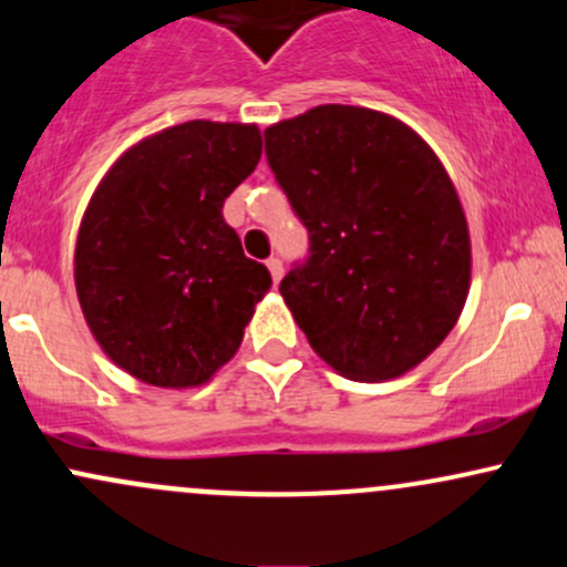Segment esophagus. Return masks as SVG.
Listing matches in <instances>:
<instances>
[{
  "label": "esophagus",
  "mask_w": 567,
  "mask_h": 567,
  "mask_svg": "<svg viewBox=\"0 0 567 567\" xmlns=\"http://www.w3.org/2000/svg\"><path fill=\"white\" fill-rule=\"evenodd\" d=\"M266 266H269V274H271L274 285H279V279H282V274H285L282 260H279V258H269V260H266Z\"/></svg>",
  "instance_id": "1"
}]
</instances>
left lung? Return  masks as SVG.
Listing matches in <instances>:
<instances>
[{
	"label": "left lung",
	"mask_w": 567,
	"mask_h": 567,
	"mask_svg": "<svg viewBox=\"0 0 567 567\" xmlns=\"http://www.w3.org/2000/svg\"><path fill=\"white\" fill-rule=\"evenodd\" d=\"M266 158L309 228L279 293L336 374L388 382L450 336L471 288L463 204L433 147L388 112L320 104L266 128Z\"/></svg>",
	"instance_id": "left-lung-1"
}]
</instances>
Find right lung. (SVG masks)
I'll list each match as a JSON object with an SVG mask.
<instances>
[{
  "instance_id": "1",
  "label": "right lung",
  "mask_w": 567,
  "mask_h": 567,
  "mask_svg": "<svg viewBox=\"0 0 567 567\" xmlns=\"http://www.w3.org/2000/svg\"><path fill=\"white\" fill-rule=\"evenodd\" d=\"M255 123L188 121L117 155L74 245V288L117 369L166 390L202 388L239 350L271 288L223 220L260 161Z\"/></svg>"
}]
</instances>
